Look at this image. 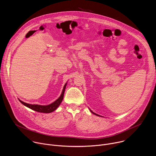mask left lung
<instances>
[{"label":"left lung","mask_w":156,"mask_h":156,"mask_svg":"<svg viewBox=\"0 0 156 156\" xmlns=\"http://www.w3.org/2000/svg\"><path fill=\"white\" fill-rule=\"evenodd\" d=\"M90 111H91V113H93V114H94V115H98V116H100V115H98V114H95V113H94V112H93V111H91V110H90Z\"/></svg>","instance_id":"obj_1"}]
</instances>
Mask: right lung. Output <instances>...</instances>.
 <instances>
[{
	"instance_id": "right-lung-1",
	"label": "right lung",
	"mask_w": 156,
	"mask_h": 156,
	"mask_svg": "<svg viewBox=\"0 0 156 156\" xmlns=\"http://www.w3.org/2000/svg\"><path fill=\"white\" fill-rule=\"evenodd\" d=\"M66 86V83H65V84L63 86V90L62 92V94L60 95V96L55 101H54L53 103L47 105H37V104H28L26 102H24L23 101H21V100L18 99L20 101V102L23 104L24 105H25L26 107L34 110L36 111V112H42V113H51L54 112V110H55L57 109V108L60 105V104H61L63 98V95H64V92L65 90V87Z\"/></svg>"
}]
</instances>
